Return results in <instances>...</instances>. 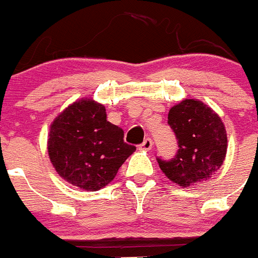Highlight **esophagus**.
<instances>
[{
	"mask_svg": "<svg viewBox=\"0 0 258 258\" xmlns=\"http://www.w3.org/2000/svg\"><path fill=\"white\" fill-rule=\"evenodd\" d=\"M153 148V140L152 139H145L143 144L140 145L141 150H150Z\"/></svg>",
	"mask_w": 258,
	"mask_h": 258,
	"instance_id": "obj_1",
	"label": "esophagus"
}]
</instances>
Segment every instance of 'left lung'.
<instances>
[{
	"instance_id": "obj_1",
	"label": "left lung",
	"mask_w": 258,
	"mask_h": 258,
	"mask_svg": "<svg viewBox=\"0 0 258 258\" xmlns=\"http://www.w3.org/2000/svg\"><path fill=\"white\" fill-rule=\"evenodd\" d=\"M168 124L178 150L171 161L158 158L162 172L181 187L210 180L226 157L227 135L221 117L203 101L185 99L169 109Z\"/></svg>"
}]
</instances>
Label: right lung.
Listing matches in <instances>:
<instances>
[{
  "instance_id": "1",
  "label": "right lung",
  "mask_w": 258,
  "mask_h": 258,
  "mask_svg": "<svg viewBox=\"0 0 258 258\" xmlns=\"http://www.w3.org/2000/svg\"><path fill=\"white\" fill-rule=\"evenodd\" d=\"M135 150L123 141V130L106 120L105 106L89 97L57 114L48 132L47 152L56 172L87 191L105 187Z\"/></svg>"
}]
</instances>
